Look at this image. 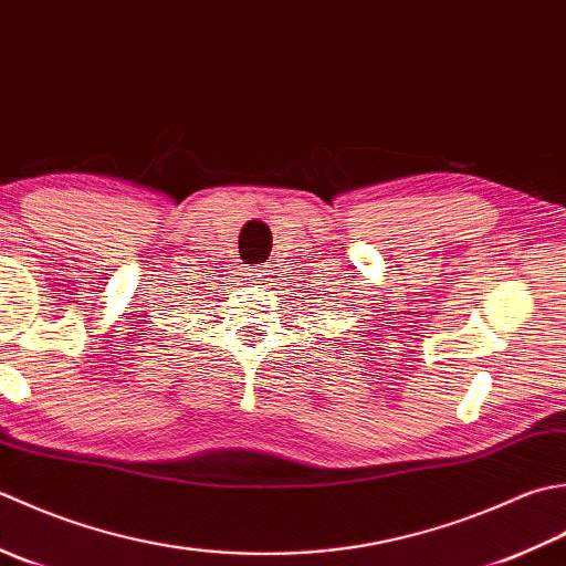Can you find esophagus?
<instances>
[{"label": "esophagus", "instance_id": "obj_1", "mask_svg": "<svg viewBox=\"0 0 566 566\" xmlns=\"http://www.w3.org/2000/svg\"><path fill=\"white\" fill-rule=\"evenodd\" d=\"M247 281L249 283H266L269 275H271V266H266V263H259V266H249L244 271Z\"/></svg>", "mask_w": 566, "mask_h": 566}]
</instances>
